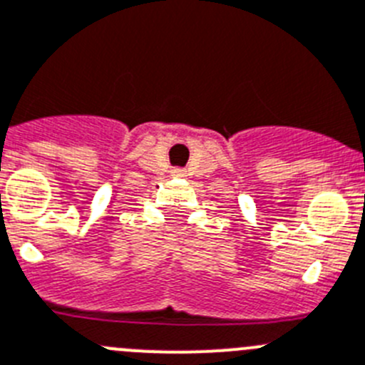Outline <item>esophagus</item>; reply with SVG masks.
I'll use <instances>...</instances> for the list:
<instances>
[{
  "mask_svg": "<svg viewBox=\"0 0 365 365\" xmlns=\"http://www.w3.org/2000/svg\"><path fill=\"white\" fill-rule=\"evenodd\" d=\"M173 175H175V176H182L183 173L182 171H173Z\"/></svg>",
  "mask_w": 365,
  "mask_h": 365,
  "instance_id": "1",
  "label": "esophagus"
}]
</instances>
